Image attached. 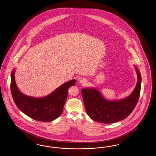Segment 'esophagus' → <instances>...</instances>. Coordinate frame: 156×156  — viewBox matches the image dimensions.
<instances>
[{"label":"esophagus","mask_w":156,"mask_h":156,"mask_svg":"<svg viewBox=\"0 0 156 156\" xmlns=\"http://www.w3.org/2000/svg\"><path fill=\"white\" fill-rule=\"evenodd\" d=\"M87 80L85 79V78H82L81 79V81H80V83L81 84L83 85V86H85V85H87Z\"/></svg>","instance_id":"1"}]
</instances>
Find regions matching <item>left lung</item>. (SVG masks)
Wrapping results in <instances>:
<instances>
[{
    "mask_svg": "<svg viewBox=\"0 0 156 156\" xmlns=\"http://www.w3.org/2000/svg\"><path fill=\"white\" fill-rule=\"evenodd\" d=\"M137 81L132 94L126 98L117 101L105 99L95 88L82 89L81 94L85 110L89 117L95 121L112 124L128 117L136 106L140 96L142 78L136 67Z\"/></svg>",
    "mask_w": 156,
    "mask_h": 156,
    "instance_id": "1",
    "label": "left lung"
}]
</instances>
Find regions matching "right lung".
<instances>
[{"mask_svg":"<svg viewBox=\"0 0 156 156\" xmlns=\"http://www.w3.org/2000/svg\"><path fill=\"white\" fill-rule=\"evenodd\" d=\"M15 70L11 73L10 89L12 99L19 109L30 118L42 122H50L62 113L69 87L75 85V80L67 82L50 94L35 98L22 94L15 82Z\"/></svg>","mask_w":156,"mask_h":156,"instance_id":"1","label":"right lung"}]
</instances>
